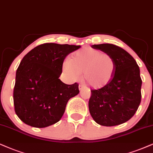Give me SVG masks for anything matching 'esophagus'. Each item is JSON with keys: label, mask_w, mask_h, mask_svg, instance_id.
<instances>
[{"label": "esophagus", "mask_w": 153, "mask_h": 153, "mask_svg": "<svg viewBox=\"0 0 153 153\" xmlns=\"http://www.w3.org/2000/svg\"><path fill=\"white\" fill-rule=\"evenodd\" d=\"M85 87L84 85H79V90H82V89H84Z\"/></svg>", "instance_id": "esophagus-1"}]
</instances>
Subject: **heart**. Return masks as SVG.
<instances>
[{"instance_id": "obj_1", "label": "heart", "mask_w": 153, "mask_h": 153, "mask_svg": "<svg viewBox=\"0 0 153 153\" xmlns=\"http://www.w3.org/2000/svg\"><path fill=\"white\" fill-rule=\"evenodd\" d=\"M62 71L68 80H78L83 71V79L93 88L109 85L116 71V61L111 54L92 48H83L63 61Z\"/></svg>"}]
</instances>
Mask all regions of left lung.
<instances>
[{
	"label": "left lung",
	"instance_id": "obj_1",
	"mask_svg": "<svg viewBox=\"0 0 153 153\" xmlns=\"http://www.w3.org/2000/svg\"><path fill=\"white\" fill-rule=\"evenodd\" d=\"M92 48L114 58L113 79L104 88L92 90L89 110L96 123L104 126L123 123L135 114L141 101L142 80L136 60L119 46L111 44H94Z\"/></svg>",
	"mask_w": 153,
	"mask_h": 153
}]
</instances>
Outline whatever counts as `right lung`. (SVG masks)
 <instances>
[{
	"mask_svg": "<svg viewBox=\"0 0 153 153\" xmlns=\"http://www.w3.org/2000/svg\"><path fill=\"white\" fill-rule=\"evenodd\" d=\"M80 46L46 43L25 56L17 68L13 90L15 111L25 123L45 128L63 117L67 102L77 95L79 85L59 79L65 57Z\"/></svg>",
	"mask_w": 153,
	"mask_h": 153,
	"instance_id": "obj_1",
	"label": "right lung"
}]
</instances>
